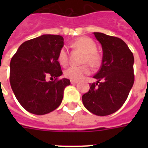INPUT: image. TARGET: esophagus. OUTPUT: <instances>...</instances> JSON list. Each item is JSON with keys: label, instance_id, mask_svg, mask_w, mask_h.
I'll return each mask as SVG.
<instances>
[{"label": "esophagus", "instance_id": "obj_1", "mask_svg": "<svg viewBox=\"0 0 148 148\" xmlns=\"http://www.w3.org/2000/svg\"><path fill=\"white\" fill-rule=\"evenodd\" d=\"M77 82H78L77 81H74V80H71V83L72 84V85H73V84H77Z\"/></svg>", "mask_w": 148, "mask_h": 148}]
</instances>
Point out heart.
<instances>
[{
    "mask_svg": "<svg viewBox=\"0 0 148 148\" xmlns=\"http://www.w3.org/2000/svg\"><path fill=\"white\" fill-rule=\"evenodd\" d=\"M71 45L74 49L78 50L83 53L81 62L85 64L78 66H70L64 71V75L65 77L71 80L78 81L83 78L86 75L90 74L91 68L88 65L89 64L93 67H97L101 63V58L96 51V43L93 39H91L89 37H80L76 40H74ZM57 59L59 64L62 66L67 65L69 61V55H68L67 50L65 47H61L58 51ZM87 63L89 64H87Z\"/></svg>",
    "mask_w": 148,
    "mask_h": 148,
    "instance_id": "1",
    "label": "heart"
}]
</instances>
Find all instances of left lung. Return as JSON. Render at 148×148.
Returning <instances> with one entry per match:
<instances>
[{
  "label": "left lung",
  "instance_id": "1",
  "mask_svg": "<svg viewBox=\"0 0 148 148\" xmlns=\"http://www.w3.org/2000/svg\"><path fill=\"white\" fill-rule=\"evenodd\" d=\"M101 44V66L94 75L97 82L90 84L82 96L84 106L97 116L114 113L127 100L134 83V56L120 38L94 32Z\"/></svg>",
  "mask_w": 148,
  "mask_h": 148
}]
</instances>
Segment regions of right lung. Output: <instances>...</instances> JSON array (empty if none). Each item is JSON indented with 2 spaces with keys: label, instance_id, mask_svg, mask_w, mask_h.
<instances>
[{
  "label": "right lung",
  "instance_id": "obj_1",
  "mask_svg": "<svg viewBox=\"0 0 148 148\" xmlns=\"http://www.w3.org/2000/svg\"><path fill=\"white\" fill-rule=\"evenodd\" d=\"M63 41L61 36L42 35L23 42L12 58V90L22 107L31 113L44 115L57 109L65 88L71 84L66 78L58 79L62 71L57 56ZM47 76L52 81H45Z\"/></svg>",
  "mask_w": 148,
  "mask_h": 148
}]
</instances>
